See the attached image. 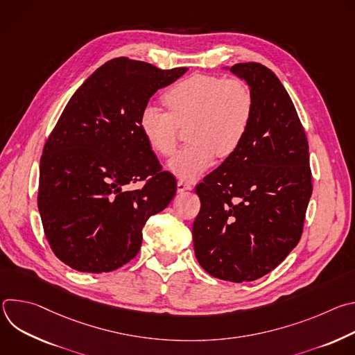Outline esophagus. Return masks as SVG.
<instances>
[{
  "instance_id": "34e87169",
  "label": "esophagus",
  "mask_w": 355,
  "mask_h": 355,
  "mask_svg": "<svg viewBox=\"0 0 355 355\" xmlns=\"http://www.w3.org/2000/svg\"><path fill=\"white\" fill-rule=\"evenodd\" d=\"M192 189V185L188 182V181H184V180H180L177 182V191L178 192H184V191H189Z\"/></svg>"
}]
</instances>
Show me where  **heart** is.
Returning a JSON list of instances; mask_svg holds the SVG:
<instances>
[{"mask_svg": "<svg viewBox=\"0 0 355 355\" xmlns=\"http://www.w3.org/2000/svg\"><path fill=\"white\" fill-rule=\"evenodd\" d=\"M163 103L168 112L148 104L139 116V129L148 147L163 157L175 153L180 128L188 126L191 141L170 162V170L193 180L215 163L232 157L243 144L254 116L256 99L240 78L191 74L173 84Z\"/></svg>", "mask_w": 355, "mask_h": 355, "instance_id": "heart-1", "label": "heart"}]
</instances>
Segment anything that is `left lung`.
Returning <instances> with one entry per match:
<instances>
[{"label":"left lung","instance_id":"8db88e82","mask_svg":"<svg viewBox=\"0 0 355 355\" xmlns=\"http://www.w3.org/2000/svg\"><path fill=\"white\" fill-rule=\"evenodd\" d=\"M230 71L256 99L250 130L236 153L195 188V256L215 278L248 282L278 267L299 243L312 195L309 144L278 77L254 62Z\"/></svg>","mask_w":355,"mask_h":355}]
</instances>
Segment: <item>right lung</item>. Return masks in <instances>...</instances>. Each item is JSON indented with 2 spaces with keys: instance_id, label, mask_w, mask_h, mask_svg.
Listing matches in <instances>:
<instances>
[{
  "instance_id": "1",
  "label": "right lung",
  "mask_w": 355,
  "mask_h": 355,
  "mask_svg": "<svg viewBox=\"0 0 355 355\" xmlns=\"http://www.w3.org/2000/svg\"><path fill=\"white\" fill-rule=\"evenodd\" d=\"M185 71L112 59L73 94L49 135L37 208L50 248L73 270L99 274L129 263L147 219L174 198L177 181L146 143L139 116L151 95ZM137 180L141 189H123Z\"/></svg>"
}]
</instances>
